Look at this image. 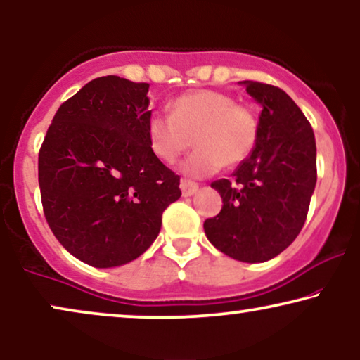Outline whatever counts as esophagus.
Here are the masks:
<instances>
[{"label":"esophagus","instance_id":"esophagus-1","mask_svg":"<svg viewBox=\"0 0 360 360\" xmlns=\"http://www.w3.org/2000/svg\"><path fill=\"white\" fill-rule=\"evenodd\" d=\"M181 191H183V195L184 198H188V195H193L198 193L199 186L194 183V181H189V179H181V184H179Z\"/></svg>","mask_w":360,"mask_h":360}]
</instances>
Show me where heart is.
<instances>
[{"label": "heart", "instance_id": "heart-1", "mask_svg": "<svg viewBox=\"0 0 360 360\" xmlns=\"http://www.w3.org/2000/svg\"><path fill=\"white\" fill-rule=\"evenodd\" d=\"M171 115L153 113L146 136L153 155L162 162H174L194 141L198 150L183 162L193 177L214 174L222 165H242L255 150L260 122L252 108L236 103L232 95L217 90H191L169 105Z\"/></svg>", "mask_w": 360, "mask_h": 360}]
</instances>
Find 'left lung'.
Segmentation results:
<instances>
[{
  "mask_svg": "<svg viewBox=\"0 0 360 360\" xmlns=\"http://www.w3.org/2000/svg\"><path fill=\"white\" fill-rule=\"evenodd\" d=\"M262 105L255 150L232 174L214 181L222 210L204 222L209 242L238 262L280 255L298 237L316 186L313 128L291 97L275 85L243 80Z\"/></svg>",
  "mask_w": 360,
  "mask_h": 360,
  "instance_id": "8db88e82",
  "label": "left lung"
}]
</instances>
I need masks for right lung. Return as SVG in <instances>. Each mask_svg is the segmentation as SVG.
Instances as JSON below:
<instances>
[{
    "mask_svg": "<svg viewBox=\"0 0 360 360\" xmlns=\"http://www.w3.org/2000/svg\"><path fill=\"white\" fill-rule=\"evenodd\" d=\"M148 89L117 75L94 79L60 105L39 150L47 224L90 266L145 253L165 209L181 198L179 176L148 145Z\"/></svg>",
    "mask_w": 360,
    "mask_h": 360,
    "instance_id": "1",
    "label": "right lung"
}]
</instances>
